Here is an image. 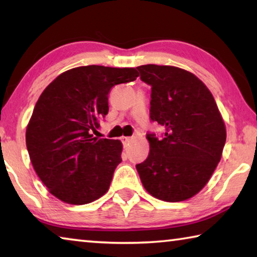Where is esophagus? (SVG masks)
Here are the masks:
<instances>
[{
	"instance_id": "esophagus-1",
	"label": "esophagus",
	"mask_w": 257,
	"mask_h": 257,
	"mask_svg": "<svg viewBox=\"0 0 257 257\" xmlns=\"http://www.w3.org/2000/svg\"><path fill=\"white\" fill-rule=\"evenodd\" d=\"M121 139H122V143L125 145V144H128L130 141H132V137H122Z\"/></svg>"
}]
</instances>
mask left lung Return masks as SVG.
<instances>
[{"instance_id":"left-lung-1","label":"left lung","mask_w":257,"mask_h":257,"mask_svg":"<svg viewBox=\"0 0 257 257\" xmlns=\"http://www.w3.org/2000/svg\"><path fill=\"white\" fill-rule=\"evenodd\" d=\"M137 70L151 86V121L164 132L146 134L150 154L136 169L152 196L185 201L207 184L220 162L227 137L222 116L210 90L193 73L156 64Z\"/></svg>"}]
</instances>
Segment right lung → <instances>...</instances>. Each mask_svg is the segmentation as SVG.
I'll list each match as a JSON object with an SVG mask.
<instances>
[{
    "label": "right lung",
    "mask_w": 257,
    "mask_h": 257,
    "mask_svg": "<svg viewBox=\"0 0 257 257\" xmlns=\"http://www.w3.org/2000/svg\"><path fill=\"white\" fill-rule=\"evenodd\" d=\"M134 68L78 67L61 73L38 98L26 132L37 176L68 204L96 201L110 187L122 144L93 136L107 114L113 86L136 80Z\"/></svg>",
    "instance_id": "right-lung-1"
}]
</instances>
